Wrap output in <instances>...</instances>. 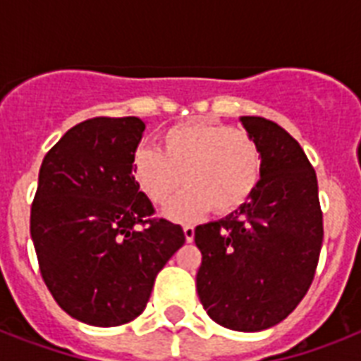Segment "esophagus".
Wrapping results in <instances>:
<instances>
[{
  "label": "esophagus",
  "instance_id": "esophagus-1",
  "mask_svg": "<svg viewBox=\"0 0 361 361\" xmlns=\"http://www.w3.org/2000/svg\"><path fill=\"white\" fill-rule=\"evenodd\" d=\"M183 234H185V240L191 243V241L195 240V226H191V225L183 226Z\"/></svg>",
  "mask_w": 361,
  "mask_h": 361
}]
</instances>
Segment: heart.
<instances>
[{"label":"heart","mask_w":361,"mask_h":361,"mask_svg":"<svg viewBox=\"0 0 361 361\" xmlns=\"http://www.w3.org/2000/svg\"><path fill=\"white\" fill-rule=\"evenodd\" d=\"M262 174V153L247 130L189 121L164 130L161 153L138 147L133 178L153 204L163 206L181 183L187 189L166 206V217L198 219L209 208L225 215L251 198Z\"/></svg>","instance_id":"1"}]
</instances>
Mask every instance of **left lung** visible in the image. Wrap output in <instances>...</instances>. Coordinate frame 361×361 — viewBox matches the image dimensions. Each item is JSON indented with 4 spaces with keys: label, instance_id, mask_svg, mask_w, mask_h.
<instances>
[{
    "label": "left lung",
    "instance_id": "obj_1",
    "mask_svg": "<svg viewBox=\"0 0 361 361\" xmlns=\"http://www.w3.org/2000/svg\"><path fill=\"white\" fill-rule=\"evenodd\" d=\"M240 120L260 147L262 174L241 208L195 228L202 252L197 290L217 324L260 331L307 294L324 228L317 174L302 146L266 118Z\"/></svg>",
    "mask_w": 361,
    "mask_h": 361
}]
</instances>
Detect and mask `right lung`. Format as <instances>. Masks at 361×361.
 Here are the masks:
<instances>
[{
	"label": "right lung",
	"mask_w": 361,
	"mask_h": 361,
	"mask_svg": "<svg viewBox=\"0 0 361 361\" xmlns=\"http://www.w3.org/2000/svg\"><path fill=\"white\" fill-rule=\"evenodd\" d=\"M146 123L93 118L44 155L30 231L39 269L58 305L84 324L110 328L146 309L155 277L185 243L180 225L152 219L133 178Z\"/></svg>",
	"instance_id": "1"
}]
</instances>
